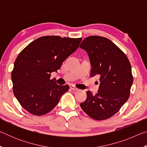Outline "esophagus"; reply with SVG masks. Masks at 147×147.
Masks as SVG:
<instances>
[{
	"label": "esophagus",
	"mask_w": 147,
	"mask_h": 147,
	"mask_svg": "<svg viewBox=\"0 0 147 147\" xmlns=\"http://www.w3.org/2000/svg\"><path fill=\"white\" fill-rule=\"evenodd\" d=\"M70 88H71V89H73V91H75L79 90V89H78V88H76V87L74 86V85H71V86H70Z\"/></svg>",
	"instance_id": "1"
}]
</instances>
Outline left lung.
I'll list each match as a JSON object with an SVG mask.
<instances>
[{
	"instance_id": "obj_1",
	"label": "left lung",
	"mask_w": 147,
	"mask_h": 147,
	"mask_svg": "<svg viewBox=\"0 0 147 147\" xmlns=\"http://www.w3.org/2000/svg\"><path fill=\"white\" fill-rule=\"evenodd\" d=\"M80 47L90 59V76L99 77L98 93L86 92V100L80 104L86 114L95 120H105L119 111L129 98L133 83L128 59L112 41L101 36H89Z\"/></svg>"
}]
</instances>
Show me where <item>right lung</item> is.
Returning <instances> with one entry per match:
<instances>
[{
    "instance_id": "obj_1",
    "label": "right lung",
    "mask_w": 147,
    "mask_h": 147,
    "mask_svg": "<svg viewBox=\"0 0 147 147\" xmlns=\"http://www.w3.org/2000/svg\"><path fill=\"white\" fill-rule=\"evenodd\" d=\"M82 38L43 36L28 45L15 61L11 72L14 95L23 108L34 115L54 109L69 89L61 86L51 73L78 48Z\"/></svg>"
}]
</instances>
